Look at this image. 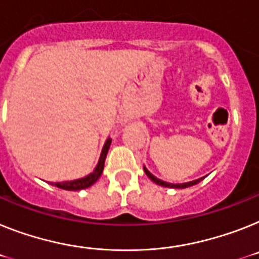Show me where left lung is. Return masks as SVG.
<instances>
[{
    "instance_id": "8db88e82",
    "label": "left lung",
    "mask_w": 259,
    "mask_h": 259,
    "mask_svg": "<svg viewBox=\"0 0 259 259\" xmlns=\"http://www.w3.org/2000/svg\"><path fill=\"white\" fill-rule=\"evenodd\" d=\"M143 170H145V172H146L147 177H149L150 179L153 180L154 183L159 184V186H162V187H168V188H187V187L195 186V184H197V183H199V182H201V180L204 179V178H200V179L192 180V182H188V183L172 184V183H167V182H163V180H160V179H158V178H155V177H154V175H153V174H151L149 170H147L146 167H143Z\"/></svg>"
}]
</instances>
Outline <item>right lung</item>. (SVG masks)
Masks as SVG:
<instances>
[{"mask_svg":"<svg viewBox=\"0 0 259 259\" xmlns=\"http://www.w3.org/2000/svg\"><path fill=\"white\" fill-rule=\"evenodd\" d=\"M110 143H112V140L108 138L103 147V151H101V155H100L99 163H97L96 168L93 170V172H91L89 175H87L85 178H81V179H76L71 180V182H59V183H51L52 186L58 187V188H62V190L66 191H80V190H85L88 187H91L92 184H95L97 182L101 174H103L104 170V164H105V158L106 154H108V150L110 147Z\"/></svg>","mask_w":259,"mask_h":259,"instance_id":"add662e5","label":"right lung"}]
</instances>
